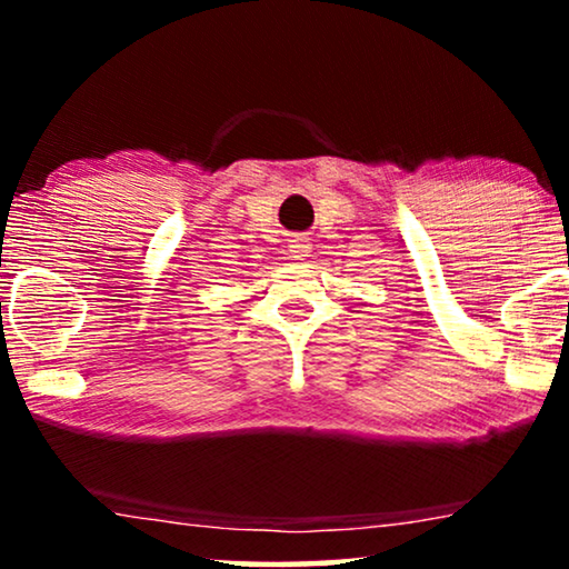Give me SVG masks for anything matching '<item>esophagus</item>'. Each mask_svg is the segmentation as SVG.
Listing matches in <instances>:
<instances>
[{
	"label": "esophagus",
	"mask_w": 569,
	"mask_h": 569,
	"mask_svg": "<svg viewBox=\"0 0 569 569\" xmlns=\"http://www.w3.org/2000/svg\"><path fill=\"white\" fill-rule=\"evenodd\" d=\"M290 251L295 253V259H302V256L308 253V240L300 238V236H295V238L290 240Z\"/></svg>",
	"instance_id": "obj_1"
}]
</instances>
